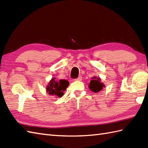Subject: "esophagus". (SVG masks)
Returning <instances> with one entry per match:
<instances>
[{
	"label": "esophagus",
	"instance_id": "esophagus-1",
	"mask_svg": "<svg viewBox=\"0 0 148 148\" xmlns=\"http://www.w3.org/2000/svg\"><path fill=\"white\" fill-rule=\"evenodd\" d=\"M82 79H83L82 77L79 76V77H78L77 79H75V80H76V81H82Z\"/></svg>",
	"mask_w": 148,
	"mask_h": 148
}]
</instances>
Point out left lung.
Masks as SVG:
<instances>
[{"label":"left lung","mask_w":148,"mask_h":148,"mask_svg":"<svg viewBox=\"0 0 148 148\" xmlns=\"http://www.w3.org/2000/svg\"><path fill=\"white\" fill-rule=\"evenodd\" d=\"M92 79L89 83L88 87L91 91L94 93H98L100 90L105 87L104 84L100 82V78L94 76L92 77Z\"/></svg>","instance_id":"left-lung-1"}]
</instances>
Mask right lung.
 <instances>
[{
    "label": "right lung",
    "instance_id": "obj_1",
    "mask_svg": "<svg viewBox=\"0 0 148 148\" xmlns=\"http://www.w3.org/2000/svg\"><path fill=\"white\" fill-rule=\"evenodd\" d=\"M69 84L68 81L65 79L58 80L54 77L48 83L46 90L49 95L60 98L64 95V92L68 87Z\"/></svg>",
    "mask_w": 148,
    "mask_h": 148
}]
</instances>
